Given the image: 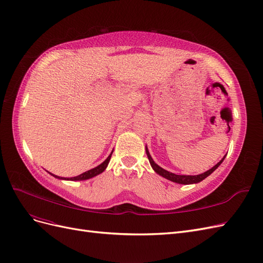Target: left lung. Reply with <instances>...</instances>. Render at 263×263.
Masks as SVG:
<instances>
[{
    "instance_id": "1",
    "label": "left lung",
    "mask_w": 263,
    "mask_h": 263,
    "mask_svg": "<svg viewBox=\"0 0 263 263\" xmlns=\"http://www.w3.org/2000/svg\"><path fill=\"white\" fill-rule=\"evenodd\" d=\"M146 155H147V159H148V161H149V164H151V166L153 167V170L156 172L157 174H160L161 176L170 179V181L178 183V184H195V183L201 182L202 179H205L207 176L211 175V174L213 173V172H214L217 167H218L219 165L222 163V161L224 160V156H223V159H222L220 162L217 163V164L215 165V166L212 167L209 171L205 172V173H202V174H199V175L192 176V175H176V174H174V173H171V172H167L166 170H164V168H162L161 166H159V165H157V164L152 160V157H151V155H149L147 149H146Z\"/></svg>"
}]
</instances>
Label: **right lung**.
<instances>
[{"label": "right lung", "instance_id": "obj_1", "mask_svg": "<svg viewBox=\"0 0 263 263\" xmlns=\"http://www.w3.org/2000/svg\"><path fill=\"white\" fill-rule=\"evenodd\" d=\"M111 155H112V153L107 157L106 161H104L103 163H101L100 165H98V166H97V167L89 170V171L85 172V173H82V174H80V175H78V176L70 177V178H65V177L56 176V175L51 174V173H50V174H51L52 176H55V177H57V178H61V179H68V181H84V179L91 178V177H93V176H96V175H98V174L102 173V172H103L104 170H106V167L108 166V163H109V161H110V159H111Z\"/></svg>", "mask_w": 263, "mask_h": 263}]
</instances>
